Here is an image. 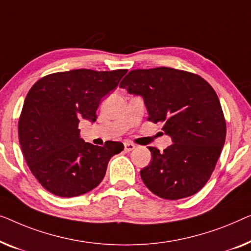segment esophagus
Instances as JSON below:
<instances>
[{"instance_id": "34e87169", "label": "esophagus", "mask_w": 251, "mask_h": 251, "mask_svg": "<svg viewBox=\"0 0 251 251\" xmlns=\"http://www.w3.org/2000/svg\"><path fill=\"white\" fill-rule=\"evenodd\" d=\"M134 149H135V144H133L132 142H124V150L126 152H129Z\"/></svg>"}]
</instances>
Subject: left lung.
I'll return each instance as SVG.
<instances>
[{
	"instance_id": "obj_1",
	"label": "left lung",
	"mask_w": 251,
	"mask_h": 251,
	"mask_svg": "<svg viewBox=\"0 0 251 251\" xmlns=\"http://www.w3.org/2000/svg\"><path fill=\"white\" fill-rule=\"evenodd\" d=\"M119 87L143 98L148 121L164 125L173 142L162 152L149 147L152 159L140 172L144 184L162 199L196 195L209 179L226 136L216 92L200 76L167 67L132 70Z\"/></svg>"
}]
</instances>
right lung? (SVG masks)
I'll list each match as a JSON object with an SVG mask.
<instances>
[{
    "label": "right lung",
    "mask_w": 251,
    "mask_h": 251,
    "mask_svg": "<svg viewBox=\"0 0 251 251\" xmlns=\"http://www.w3.org/2000/svg\"><path fill=\"white\" fill-rule=\"evenodd\" d=\"M126 69L95 72L75 69L37 80L28 92L18 133L24 157L33 175L49 192L78 197L100 184L121 142L103 147L80 139V119L97 118L101 99L118 86Z\"/></svg>",
    "instance_id": "right-lung-1"
}]
</instances>
